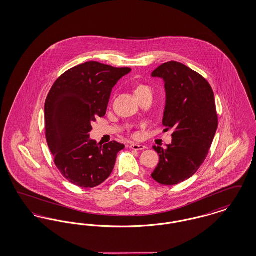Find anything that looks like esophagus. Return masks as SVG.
<instances>
[{
  "instance_id": "34e87169",
  "label": "esophagus",
  "mask_w": 256,
  "mask_h": 256,
  "mask_svg": "<svg viewBox=\"0 0 256 256\" xmlns=\"http://www.w3.org/2000/svg\"><path fill=\"white\" fill-rule=\"evenodd\" d=\"M130 146V148L135 150H143L146 148V146L142 144H139V143H132Z\"/></svg>"
}]
</instances>
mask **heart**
Masks as SVG:
<instances>
[{
    "mask_svg": "<svg viewBox=\"0 0 256 256\" xmlns=\"http://www.w3.org/2000/svg\"><path fill=\"white\" fill-rule=\"evenodd\" d=\"M134 96L136 97L137 100H139L140 98L144 97L146 94L152 93V89L150 86L146 84H137L134 87Z\"/></svg>",
    "mask_w": 256,
    "mask_h": 256,
    "instance_id": "obj_1",
    "label": "heart"
}]
</instances>
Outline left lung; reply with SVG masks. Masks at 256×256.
<instances>
[{"instance_id":"8db88e82","label":"left lung","mask_w":256,"mask_h":256,"mask_svg":"<svg viewBox=\"0 0 256 256\" xmlns=\"http://www.w3.org/2000/svg\"><path fill=\"white\" fill-rule=\"evenodd\" d=\"M152 76L164 80L162 124L174 130L166 148L154 146L159 163L152 178L163 185H174L190 178L206 158L218 128L215 98L204 76L176 61L160 65Z\"/></svg>"}]
</instances>
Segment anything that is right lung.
<instances>
[{
    "instance_id": "right-lung-1",
    "label": "right lung",
    "mask_w": 256,
    "mask_h": 256,
    "mask_svg": "<svg viewBox=\"0 0 256 256\" xmlns=\"http://www.w3.org/2000/svg\"><path fill=\"white\" fill-rule=\"evenodd\" d=\"M130 68L89 61L56 80L45 102L46 139L54 164L65 178L82 188L104 182L124 148L116 141L102 146L90 139L91 124L106 115L112 88Z\"/></svg>"
}]
</instances>
